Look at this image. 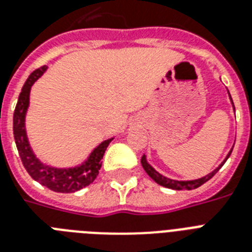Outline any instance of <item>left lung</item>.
I'll use <instances>...</instances> for the list:
<instances>
[{
  "label": "left lung",
  "instance_id": "left-lung-1",
  "mask_svg": "<svg viewBox=\"0 0 252 252\" xmlns=\"http://www.w3.org/2000/svg\"><path fill=\"white\" fill-rule=\"evenodd\" d=\"M231 99V96H230ZM233 102V100H231ZM231 152H233V149L230 150V153L227 154L226 159L229 157H230ZM226 159L221 163V165L219 166V167L216 168L215 171H212L209 175L204 176V178H200V179H196V180H187V182H180V180H172V179H168V178H166V176L161 175L159 172H157L156 170H154L152 166L146 162V158L145 156H142L141 158V165L142 167H144V170L146 171V174L152 178V179L156 182V183H158L159 186H163V187H167V188H171V189H195V188L200 187L201 184H204L205 182H208V180L211 179V178H213V176L216 175V172L219 171L220 168L222 167V165L226 162Z\"/></svg>",
  "mask_w": 252,
  "mask_h": 252
}]
</instances>
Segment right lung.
<instances>
[{
  "label": "right lung",
  "mask_w": 252,
  "mask_h": 252,
  "mask_svg": "<svg viewBox=\"0 0 252 252\" xmlns=\"http://www.w3.org/2000/svg\"><path fill=\"white\" fill-rule=\"evenodd\" d=\"M45 69H47V66L44 65V66L33 70L25 82L23 87H22L13 116L14 140H15V144H17V149L22 163H23L25 168L33 180H36V182H39L40 184L48 187L49 189H52L55 192L70 193V192H76L81 188L87 187L89 184L94 182L95 178L98 176L99 170L102 167L103 154L106 152L108 144L112 141V138L103 141L98 148H95L94 152L89 157V159L81 166H78V167H49V166L43 165L33 156L32 150L30 148L29 140H27V134H26L25 118L26 111L29 108L31 86L45 72Z\"/></svg>",
  "instance_id": "obj_1"
}]
</instances>
